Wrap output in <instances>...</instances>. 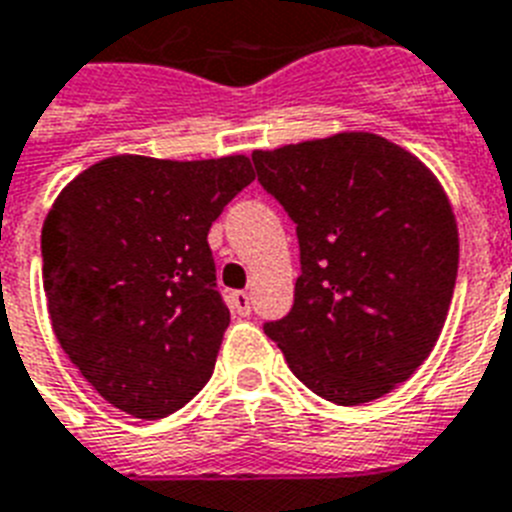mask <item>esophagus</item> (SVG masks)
Here are the masks:
<instances>
[{"instance_id":"esophagus-1","label":"esophagus","mask_w":512,"mask_h":512,"mask_svg":"<svg viewBox=\"0 0 512 512\" xmlns=\"http://www.w3.org/2000/svg\"><path fill=\"white\" fill-rule=\"evenodd\" d=\"M230 306H232V311L240 316L251 314V298H248V293H243V290H238V293L230 295Z\"/></svg>"}]
</instances>
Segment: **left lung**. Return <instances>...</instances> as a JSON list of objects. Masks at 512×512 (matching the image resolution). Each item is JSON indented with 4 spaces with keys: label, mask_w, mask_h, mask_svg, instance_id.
<instances>
[{
    "label": "left lung",
    "mask_w": 512,
    "mask_h": 512,
    "mask_svg": "<svg viewBox=\"0 0 512 512\" xmlns=\"http://www.w3.org/2000/svg\"><path fill=\"white\" fill-rule=\"evenodd\" d=\"M253 164L301 246L293 308L266 337L319 398H382L429 358L450 311L458 225L445 190L374 133L253 151Z\"/></svg>",
    "instance_id": "obj_1"
}]
</instances>
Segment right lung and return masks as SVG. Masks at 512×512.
Returning <instances> with one entry per match:
<instances>
[{
	"mask_svg": "<svg viewBox=\"0 0 512 512\" xmlns=\"http://www.w3.org/2000/svg\"><path fill=\"white\" fill-rule=\"evenodd\" d=\"M253 177L243 154L109 156L49 209L41 256L52 329L114 408L154 421L209 382L230 311L206 235Z\"/></svg>",
	"mask_w": 512,
	"mask_h": 512,
	"instance_id": "obj_1",
	"label": "right lung"
}]
</instances>
